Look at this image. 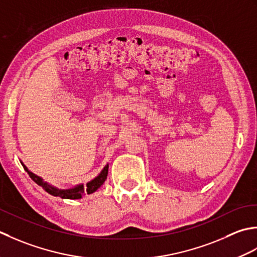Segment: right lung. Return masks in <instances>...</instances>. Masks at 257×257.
Masks as SVG:
<instances>
[{
	"mask_svg": "<svg viewBox=\"0 0 257 257\" xmlns=\"http://www.w3.org/2000/svg\"><path fill=\"white\" fill-rule=\"evenodd\" d=\"M22 165L24 167V170L28 172V174L30 175L31 179H32L36 184L43 187L44 191L48 192L49 194L53 196H59L61 198H67V200H78V198H82V196H84L85 194H92V193L98 190V188L103 185V183L105 182L107 177V173H108V164H106L105 167H104L102 172L99 173L95 179L92 180L91 182H88L85 186L83 184H80L72 188H67V190H60V188H56L54 186L50 185L49 183L44 182L42 177L35 175L32 172H30L28 167H26L23 163Z\"/></svg>",
	"mask_w": 257,
	"mask_h": 257,
	"instance_id": "right-lung-1",
	"label": "right lung"
}]
</instances>
